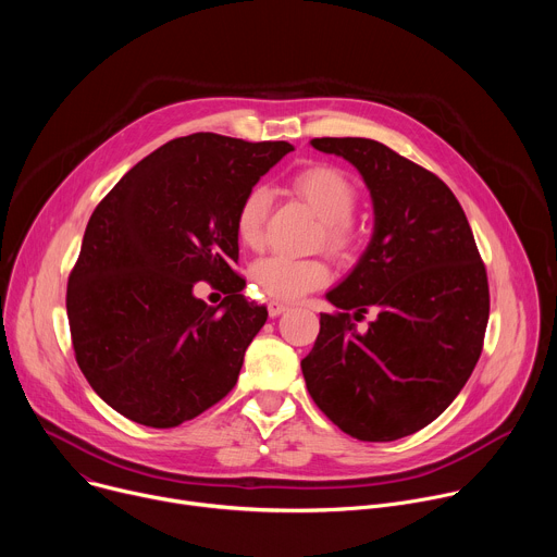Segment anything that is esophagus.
Listing matches in <instances>:
<instances>
[{"label":"esophagus","instance_id":"34e87169","mask_svg":"<svg viewBox=\"0 0 557 557\" xmlns=\"http://www.w3.org/2000/svg\"><path fill=\"white\" fill-rule=\"evenodd\" d=\"M288 310V304H282V301H271L269 304V314L271 317H280L282 312H286Z\"/></svg>","mask_w":557,"mask_h":557}]
</instances>
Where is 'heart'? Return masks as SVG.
<instances>
[{"label":"heart","mask_w":557,"mask_h":557,"mask_svg":"<svg viewBox=\"0 0 557 557\" xmlns=\"http://www.w3.org/2000/svg\"><path fill=\"white\" fill-rule=\"evenodd\" d=\"M293 187L324 220L326 247L335 253H346L357 237L350 215L359 196L352 181L335 168L312 165L295 174ZM269 211L271 189L267 185H253L235 213V235L245 247L258 249L262 245ZM253 280L264 295L293 301L329 284L331 269L324 260L317 258L297 260L288 256H269L253 267Z\"/></svg>","instance_id":"1"}]
</instances>
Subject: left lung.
I'll return each instance as SVG.
<instances>
[{
    "instance_id": "left-lung-1",
    "label": "left lung",
    "mask_w": 557,
    "mask_h": 557,
    "mask_svg": "<svg viewBox=\"0 0 557 557\" xmlns=\"http://www.w3.org/2000/svg\"><path fill=\"white\" fill-rule=\"evenodd\" d=\"M310 145L357 168L374 231L357 267L326 293L339 312L320 317V335L301 359L306 387L346 434L404 438L445 412L479 361L487 271L460 202L438 176L370 138ZM368 309L377 320L359 334L354 320Z\"/></svg>"
}]
</instances>
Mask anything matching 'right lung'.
<instances>
[{"label":"right lung","mask_w":557,"mask_h":557,"mask_svg":"<svg viewBox=\"0 0 557 557\" xmlns=\"http://www.w3.org/2000/svg\"><path fill=\"white\" fill-rule=\"evenodd\" d=\"M293 151L211 132L145 156L95 209L67 280V322L78 368L125 419L176 428L231 392L267 322L247 301L235 213L245 194ZM196 281L227 297L207 307Z\"/></svg>","instance_id":"1"}]
</instances>
